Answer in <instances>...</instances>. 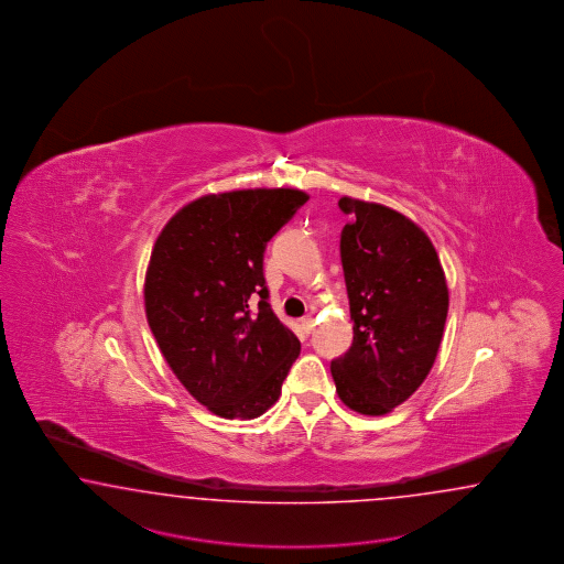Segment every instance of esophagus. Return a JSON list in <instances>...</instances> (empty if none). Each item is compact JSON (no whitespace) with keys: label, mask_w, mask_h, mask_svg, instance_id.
<instances>
[{"label":"esophagus","mask_w":564,"mask_h":564,"mask_svg":"<svg viewBox=\"0 0 564 564\" xmlns=\"http://www.w3.org/2000/svg\"><path fill=\"white\" fill-rule=\"evenodd\" d=\"M300 326H302V333H304L305 336H310V333L314 330V318H312V316H305V318H302V322H300Z\"/></svg>","instance_id":"obj_1"}]
</instances>
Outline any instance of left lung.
Listing matches in <instances>:
<instances>
[{"label": "left lung", "instance_id": "8db88e82", "mask_svg": "<svg viewBox=\"0 0 564 564\" xmlns=\"http://www.w3.org/2000/svg\"><path fill=\"white\" fill-rule=\"evenodd\" d=\"M350 224L340 234L352 345L330 364L350 411L381 416L425 381L442 345L449 293L423 229L394 209L338 200Z\"/></svg>", "mask_w": 564, "mask_h": 564}]
</instances>
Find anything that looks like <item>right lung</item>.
<instances>
[{"label": "right lung", "mask_w": 564, "mask_h": 564, "mask_svg": "<svg viewBox=\"0 0 564 564\" xmlns=\"http://www.w3.org/2000/svg\"><path fill=\"white\" fill-rule=\"evenodd\" d=\"M297 188L205 195L167 221L145 273V316L188 394L224 419H257L281 394L300 340L274 316L267 242L307 200ZM260 297L252 315L249 300Z\"/></svg>", "instance_id": "right-lung-1"}]
</instances>
